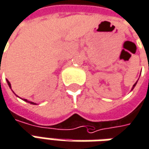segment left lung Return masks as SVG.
Here are the masks:
<instances>
[{
  "label": "left lung",
  "instance_id": "1",
  "mask_svg": "<svg viewBox=\"0 0 149 149\" xmlns=\"http://www.w3.org/2000/svg\"><path fill=\"white\" fill-rule=\"evenodd\" d=\"M138 80H139V79H138ZM137 81H136V83H135V84L133 85V87H132V89H134V88H135V86H136V84H137Z\"/></svg>",
  "mask_w": 149,
  "mask_h": 149
}]
</instances>
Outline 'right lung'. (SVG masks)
<instances>
[{"mask_svg":"<svg viewBox=\"0 0 149 149\" xmlns=\"http://www.w3.org/2000/svg\"><path fill=\"white\" fill-rule=\"evenodd\" d=\"M7 83H8V85H9V88H10V89H11V84H10V82L9 81H8V80H7ZM14 93V92H13ZM14 94H15V93H14ZM24 101H25V102H29V103H31V104H32V105H36V103H35V102H31V101H28V100H26V99H23Z\"/></svg>","mask_w":149,"mask_h":149,"instance_id":"1","label":"right lung"}]
</instances>
